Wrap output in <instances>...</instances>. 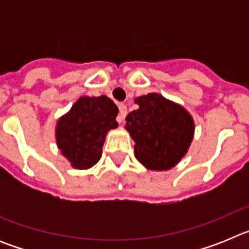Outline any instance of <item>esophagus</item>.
I'll return each instance as SVG.
<instances>
[{
	"mask_svg": "<svg viewBox=\"0 0 249 249\" xmlns=\"http://www.w3.org/2000/svg\"><path fill=\"white\" fill-rule=\"evenodd\" d=\"M118 108H120V114H118L117 121H118V123H123L124 117H126V114H127V107H126V105L121 103V105L118 106Z\"/></svg>",
	"mask_w": 249,
	"mask_h": 249,
	"instance_id": "1",
	"label": "esophagus"
}]
</instances>
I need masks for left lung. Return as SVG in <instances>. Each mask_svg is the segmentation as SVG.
<instances>
[{
    "mask_svg": "<svg viewBox=\"0 0 249 249\" xmlns=\"http://www.w3.org/2000/svg\"><path fill=\"white\" fill-rule=\"evenodd\" d=\"M138 107L127 114L126 127L135 141L138 162L152 171H167L184 157L195 135V122L184 107L160 93L135 100Z\"/></svg>",
    "mask_w": 249,
    "mask_h": 249,
    "instance_id": "obj_1",
    "label": "left lung"
}]
</instances>
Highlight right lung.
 <instances>
[{"label": "right lung", "mask_w": 249, "mask_h": 249, "mask_svg": "<svg viewBox=\"0 0 249 249\" xmlns=\"http://www.w3.org/2000/svg\"><path fill=\"white\" fill-rule=\"evenodd\" d=\"M117 114L107 96H83L57 121V147L73 168H91L100 160L107 132L118 126Z\"/></svg>", "instance_id": "1"}]
</instances>
